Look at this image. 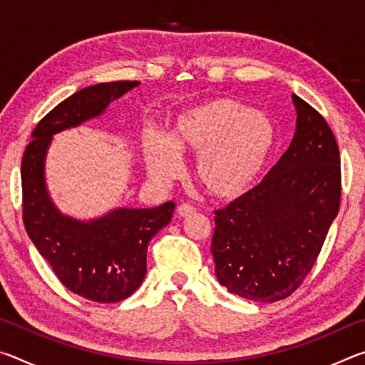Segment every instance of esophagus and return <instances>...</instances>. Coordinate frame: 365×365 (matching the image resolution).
<instances>
[{
    "instance_id": "obj_1",
    "label": "esophagus",
    "mask_w": 365,
    "mask_h": 365,
    "mask_svg": "<svg viewBox=\"0 0 365 365\" xmlns=\"http://www.w3.org/2000/svg\"><path fill=\"white\" fill-rule=\"evenodd\" d=\"M177 212H178V215H180V217H188V215L196 212V209L191 206V205H187V202H183V205H180V206L177 207Z\"/></svg>"
}]
</instances>
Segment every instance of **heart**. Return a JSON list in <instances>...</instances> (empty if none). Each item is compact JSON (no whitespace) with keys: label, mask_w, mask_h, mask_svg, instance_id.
<instances>
[{"label":"heart","mask_w":365,"mask_h":365,"mask_svg":"<svg viewBox=\"0 0 365 365\" xmlns=\"http://www.w3.org/2000/svg\"><path fill=\"white\" fill-rule=\"evenodd\" d=\"M274 145L275 127L270 117L220 98L178 115L170 140L151 132L143 146L151 177H177L178 154H191L197 156L195 175L201 187L220 200H235L256 183Z\"/></svg>","instance_id":"heart-1"}]
</instances>
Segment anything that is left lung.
Here are the masks:
<instances>
[{
    "mask_svg": "<svg viewBox=\"0 0 365 365\" xmlns=\"http://www.w3.org/2000/svg\"><path fill=\"white\" fill-rule=\"evenodd\" d=\"M296 133L262 182L214 211L215 275L230 293L275 302L312 270L341 200L339 150L329 123L293 95Z\"/></svg>",
    "mask_w": 365,
    "mask_h": 365,
    "instance_id": "left-lung-1",
    "label": "left lung"
}]
</instances>
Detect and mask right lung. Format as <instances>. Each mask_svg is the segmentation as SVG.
<instances>
[{"label":"right lung","mask_w":365,"mask_h":365,"mask_svg":"<svg viewBox=\"0 0 365 365\" xmlns=\"http://www.w3.org/2000/svg\"><path fill=\"white\" fill-rule=\"evenodd\" d=\"M138 83H98L73 93L36 123L22 158V219L30 240L69 292L95 302L122 301L141 285L148 245L170 222L175 202L117 209L88 224L64 217L46 193L45 154L54 133L101 114L110 101Z\"/></svg>","instance_id":"right-lung-1"}]
</instances>
